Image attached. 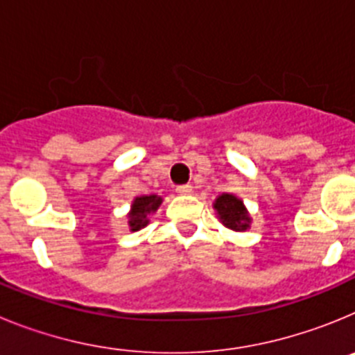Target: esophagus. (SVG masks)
Segmentation results:
<instances>
[{
    "mask_svg": "<svg viewBox=\"0 0 355 355\" xmlns=\"http://www.w3.org/2000/svg\"><path fill=\"white\" fill-rule=\"evenodd\" d=\"M175 192L180 193V196H187V193H192V184H180V187L175 188Z\"/></svg>",
    "mask_w": 355,
    "mask_h": 355,
    "instance_id": "obj_1",
    "label": "esophagus"
}]
</instances>
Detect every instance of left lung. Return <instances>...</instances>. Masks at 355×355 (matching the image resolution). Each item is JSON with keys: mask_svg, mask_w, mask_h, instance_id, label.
I'll use <instances>...</instances> for the list:
<instances>
[{"mask_svg": "<svg viewBox=\"0 0 355 355\" xmlns=\"http://www.w3.org/2000/svg\"><path fill=\"white\" fill-rule=\"evenodd\" d=\"M215 209L225 227L233 229V231H245L249 227L250 216L238 197L231 196V193H222L215 200Z\"/></svg>", "mask_w": 355, "mask_h": 355, "instance_id": "8db88e82", "label": "left lung"}]
</instances>
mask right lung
I'll use <instances>...</instances> for the list:
<instances>
[{"instance_id":"obj_1","label":"right lung","mask_w":355,"mask_h":355,"mask_svg":"<svg viewBox=\"0 0 355 355\" xmlns=\"http://www.w3.org/2000/svg\"><path fill=\"white\" fill-rule=\"evenodd\" d=\"M159 205H162V197L158 196L137 197L133 206H131V213L128 215L131 231H139L144 225L149 224V215L150 213H155Z\"/></svg>"}]
</instances>
